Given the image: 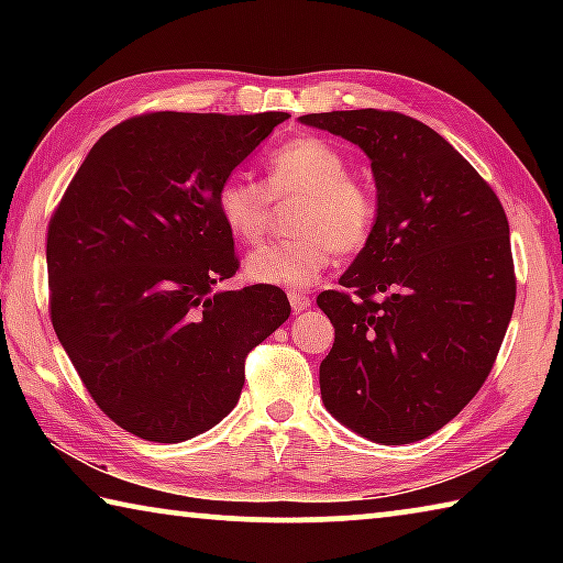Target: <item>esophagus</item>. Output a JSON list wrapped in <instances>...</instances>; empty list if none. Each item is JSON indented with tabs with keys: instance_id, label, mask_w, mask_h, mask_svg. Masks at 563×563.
<instances>
[{
	"instance_id": "1",
	"label": "esophagus",
	"mask_w": 563,
	"mask_h": 563,
	"mask_svg": "<svg viewBox=\"0 0 563 563\" xmlns=\"http://www.w3.org/2000/svg\"><path fill=\"white\" fill-rule=\"evenodd\" d=\"M288 300H290V305H292V310H295V312L308 310L310 305H312V300L308 298V295L300 292V290H290V292H288Z\"/></svg>"
}]
</instances>
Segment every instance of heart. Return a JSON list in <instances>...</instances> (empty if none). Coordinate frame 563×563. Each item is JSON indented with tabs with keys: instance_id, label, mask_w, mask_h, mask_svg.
Returning a JSON list of instances; mask_svg holds the SVG:
<instances>
[{
	"instance_id": "obj_1",
	"label": "heart",
	"mask_w": 563,
	"mask_h": 563,
	"mask_svg": "<svg viewBox=\"0 0 563 563\" xmlns=\"http://www.w3.org/2000/svg\"><path fill=\"white\" fill-rule=\"evenodd\" d=\"M268 186L233 170L216 190V211L238 241L258 243L273 221V201L298 196L288 241L247 255L245 275L255 283L305 288L340 255L360 253L377 225V198L350 176V158L318 136H298L271 151Z\"/></svg>"
}]
</instances>
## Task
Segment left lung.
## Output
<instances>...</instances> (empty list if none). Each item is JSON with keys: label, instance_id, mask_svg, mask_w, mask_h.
I'll return each instance as SVG.
<instances>
[{"label": "left lung", "instance_id": "8db88e82", "mask_svg": "<svg viewBox=\"0 0 563 563\" xmlns=\"http://www.w3.org/2000/svg\"><path fill=\"white\" fill-rule=\"evenodd\" d=\"M373 161L377 225L318 295L335 325L320 362L322 402L379 444H409L462 412L507 335L517 275L492 186L440 133L399 111L300 117Z\"/></svg>", "mask_w": 563, "mask_h": 563}]
</instances>
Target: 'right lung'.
Here are the masks:
<instances>
[{
	"label": "right lung",
	"instance_id": "obj_1",
	"mask_svg": "<svg viewBox=\"0 0 563 563\" xmlns=\"http://www.w3.org/2000/svg\"><path fill=\"white\" fill-rule=\"evenodd\" d=\"M285 119L131 117L93 144L54 208V332L101 412L141 440L176 444L221 422L247 352L290 316L275 285L213 290L241 268L218 184Z\"/></svg>",
	"mask_w": 563,
	"mask_h": 563
}]
</instances>
